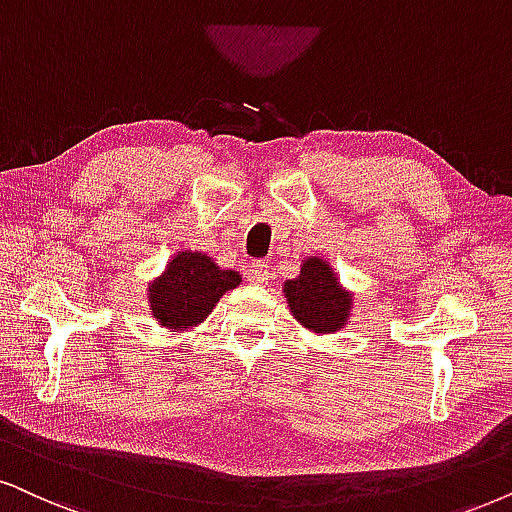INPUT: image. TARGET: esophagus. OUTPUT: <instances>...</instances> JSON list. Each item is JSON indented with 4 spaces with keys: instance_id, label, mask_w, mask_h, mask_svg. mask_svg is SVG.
Here are the masks:
<instances>
[{
    "instance_id": "34e87169",
    "label": "esophagus",
    "mask_w": 512,
    "mask_h": 512,
    "mask_svg": "<svg viewBox=\"0 0 512 512\" xmlns=\"http://www.w3.org/2000/svg\"><path fill=\"white\" fill-rule=\"evenodd\" d=\"M269 278H271V267H269V264L255 262L248 269V281H252V283H267Z\"/></svg>"
}]
</instances>
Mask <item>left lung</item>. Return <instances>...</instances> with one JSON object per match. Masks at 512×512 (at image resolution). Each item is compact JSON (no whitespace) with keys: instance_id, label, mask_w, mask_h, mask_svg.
Segmentation results:
<instances>
[{"instance_id":"1","label":"left lung","mask_w":512,"mask_h":512,"mask_svg":"<svg viewBox=\"0 0 512 512\" xmlns=\"http://www.w3.org/2000/svg\"><path fill=\"white\" fill-rule=\"evenodd\" d=\"M283 297L295 321L316 335L338 333L354 309L352 290L342 286L326 257L316 255L304 257L300 274L283 281Z\"/></svg>"}]
</instances>
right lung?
<instances>
[{"label":"right lung","instance_id":"1","mask_svg":"<svg viewBox=\"0 0 512 512\" xmlns=\"http://www.w3.org/2000/svg\"><path fill=\"white\" fill-rule=\"evenodd\" d=\"M236 286H241L238 271L222 269L205 252L181 250L148 283V309L160 328L177 335L200 326Z\"/></svg>","mask_w":512,"mask_h":512}]
</instances>
